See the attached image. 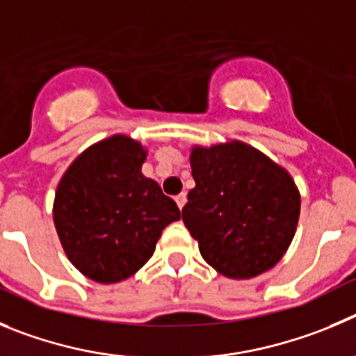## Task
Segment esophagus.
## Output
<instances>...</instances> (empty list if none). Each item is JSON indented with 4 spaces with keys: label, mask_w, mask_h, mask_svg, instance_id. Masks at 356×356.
I'll return each mask as SVG.
<instances>
[{
    "label": "esophagus",
    "mask_w": 356,
    "mask_h": 356,
    "mask_svg": "<svg viewBox=\"0 0 356 356\" xmlns=\"http://www.w3.org/2000/svg\"><path fill=\"white\" fill-rule=\"evenodd\" d=\"M175 202H177L179 209H182V207H184V204H186V193L177 195V197H175Z\"/></svg>",
    "instance_id": "34e87169"
}]
</instances>
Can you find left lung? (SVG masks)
I'll use <instances>...</instances> for the list:
<instances>
[{
	"mask_svg": "<svg viewBox=\"0 0 356 356\" xmlns=\"http://www.w3.org/2000/svg\"><path fill=\"white\" fill-rule=\"evenodd\" d=\"M195 188L182 222L202 257L229 278H252L286 254L300 216V191L282 166L243 142L191 150Z\"/></svg>",
	"mask_w": 356,
	"mask_h": 356,
	"instance_id": "1",
	"label": "left lung"
}]
</instances>
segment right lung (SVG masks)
Returning a JSON list of instances; mask_svg holds the SVG:
<instances>
[{"mask_svg":"<svg viewBox=\"0 0 356 356\" xmlns=\"http://www.w3.org/2000/svg\"><path fill=\"white\" fill-rule=\"evenodd\" d=\"M147 150L129 136L86 149L63 174L53 218L67 257L101 284L126 280L152 257L177 204L142 174Z\"/></svg>","mask_w":356,"mask_h":356,"instance_id":"1","label":"right lung"}]
</instances>
